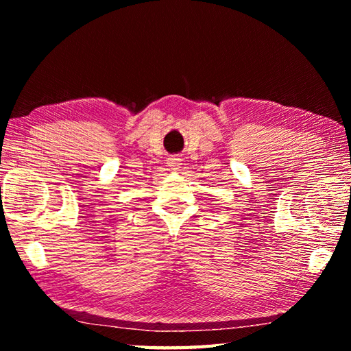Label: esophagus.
I'll return each mask as SVG.
<instances>
[{"mask_svg": "<svg viewBox=\"0 0 351 351\" xmlns=\"http://www.w3.org/2000/svg\"><path fill=\"white\" fill-rule=\"evenodd\" d=\"M169 164H170V167H178V165H180V158H176V156L170 158Z\"/></svg>", "mask_w": 351, "mask_h": 351, "instance_id": "obj_1", "label": "esophagus"}]
</instances>
